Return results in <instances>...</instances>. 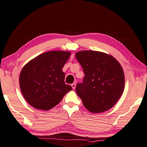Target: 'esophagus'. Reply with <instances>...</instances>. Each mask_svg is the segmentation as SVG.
I'll use <instances>...</instances> for the list:
<instances>
[{
    "instance_id": "obj_1",
    "label": "esophagus",
    "mask_w": 147,
    "mask_h": 147,
    "mask_svg": "<svg viewBox=\"0 0 147 147\" xmlns=\"http://www.w3.org/2000/svg\"><path fill=\"white\" fill-rule=\"evenodd\" d=\"M76 82H74L73 84H71V87H72V88L74 90L76 88Z\"/></svg>"
}]
</instances>
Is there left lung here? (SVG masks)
<instances>
[{
    "instance_id": "8db88e82",
    "label": "left lung",
    "mask_w": 147,
    "mask_h": 147,
    "mask_svg": "<svg viewBox=\"0 0 147 147\" xmlns=\"http://www.w3.org/2000/svg\"><path fill=\"white\" fill-rule=\"evenodd\" d=\"M84 77L76 85V92L86 109L92 113L109 110L116 103L124 90L125 76L121 66L112 56L86 50L76 53Z\"/></svg>"
}]
</instances>
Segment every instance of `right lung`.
Returning a JSON list of instances; mask_svg holds the SVG:
<instances>
[{
	"label": "right lung",
	"mask_w": 147,
	"mask_h": 147,
	"mask_svg": "<svg viewBox=\"0 0 147 147\" xmlns=\"http://www.w3.org/2000/svg\"><path fill=\"white\" fill-rule=\"evenodd\" d=\"M70 52L51 51L40 54L28 63L19 76L24 99L36 109L48 110L61 102L71 86L64 82L62 71Z\"/></svg>",
	"instance_id": "right-lung-1"
}]
</instances>
